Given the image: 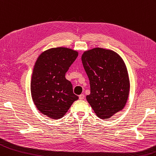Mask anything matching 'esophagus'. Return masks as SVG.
Listing matches in <instances>:
<instances>
[{
	"label": "esophagus",
	"mask_w": 156,
	"mask_h": 156,
	"mask_svg": "<svg viewBox=\"0 0 156 156\" xmlns=\"http://www.w3.org/2000/svg\"><path fill=\"white\" fill-rule=\"evenodd\" d=\"M84 97H85V96L84 95V94H80L79 96V99L80 100H84Z\"/></svg>",
	"instance_id": "esophagus-1"
}]
</instances>
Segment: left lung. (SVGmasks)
I'll list each match as a JSON object with an SVG mask.
<instances>
[{
  "instance_id": "8db88e82",
  "label": "left lung",
  "mask_w": 156,
  "mask_h": 156,
  "mask_svg": "<svg viewBox=\"0 0 156 156\" xmlns=\"http://www.w3.org/2000/svg\"><path fill=\"white\" fill-rule=\"evenodd\" d=\"M90 80L86 100L101 119H108L122 110L127 102L129 80L124 60L113 50L95 48L82 56Z\"/></svg>"
}]
</instances>
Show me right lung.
<instances>
[{"label":"right lung","mask_w":156,"mask_h":156,"mask_svg":"<svg viewBox=\"0 0 156 156\" xmlns=\"http://www.w3.org/2000/svg\"><path fill=\"white\" fill-rule=\"evenodd\" d=\"M78 55L76 50L58 47L42 52L36 62L30 84L32 98L37 109L48 118H62L78 99L65 78Z\"/></svg>","instance_id":"right-lung-1"}]
</instances>
